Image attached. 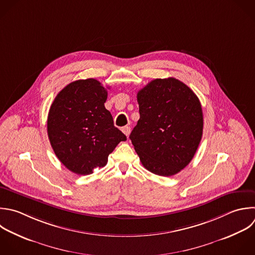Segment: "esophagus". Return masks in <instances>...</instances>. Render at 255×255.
<instances>
[{"label":"esophagus","mask_w":255,"mask_h":255,"mask_svg":"<svg viewBox=\"0 0 255 255\" xmlns=\"http://www.w3.org/2000/svg\"><path fill=\"white\" fill-rule=\"evenodd\" d=\"M122 131H123L127 136H128V134H129V132H130V128H129V127H124V128H122Z\"/></svg>","instance_id":"esophagus-1"}]
</instances>
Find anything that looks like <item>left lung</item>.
I'll use <instances>...</instances> for the list:
<instances>
[{
    "instance_id": "left-lung-1",
    "label": "left lung",
    "mask_w": 255,
    "mask_h": 255,
    "mask_svg": "<svg viewBox=\"0 0 255 255\" xmlns=\"http://www.w3.org/2000/svg\"><path fill=\"white\" fill-rule=\"evenodd\" d=\"M136 98L139 120L129 138L142 165L161 176L179 172L201 140L203 117L198 98L174 78L151 81Z\"/></svg>"
}]
</instances>
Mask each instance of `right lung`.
<instances>
[{
    "label": "right lung",
    "instance_id": "right-lung-1",
    "mask_svg": "<svg viewBox=\"0 0 255 255\" xmlns=\"http://www.w3.org/2000/svg\"><path fill=\"white\" fill-rule=\"evenodd\" d=\"M108 92L95 79L65 87L48 116V135L60 161L71 171L86 175L108 163L109 154L127 136L114 126L105 108Z\"/></svg>",
    "mask_w": 255,
    "mask_h": 255
}]
</instances>
